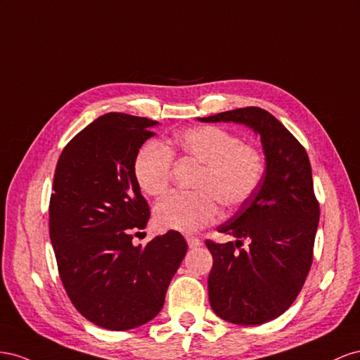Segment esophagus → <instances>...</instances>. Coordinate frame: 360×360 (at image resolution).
Masks as SVG:
<instances>
[{
  "instance_id": "obj_1",
  "label": "esophagus",
  "mask_w": 360,
  "mask_h": 360,
  "mask_svg": "<svg viewBox=\"0 0 360 360\" xmlns=\"http://www.w3.org/2000/svg\"><path fill=\"white\" fill-rule=\"evenodd\" d=\"M186 240L188 243V248L190 249H196V248H199V245H200V240L196 238V237H190V235H187Z\"/></svg>"
}]
</instances>
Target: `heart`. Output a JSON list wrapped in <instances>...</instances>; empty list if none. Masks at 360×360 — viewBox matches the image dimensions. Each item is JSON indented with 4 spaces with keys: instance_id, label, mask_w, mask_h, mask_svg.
<instances>
[{
    "instance_id": "1",
    "label": "heart",
    "mask_w": 360,
    "mask_h": 360,
    "mask_svg": "<svg viewBox=\"0 0 360 360\" xmlns=\"http://www.w3.org/2000/svg\"><path fill=\"white\" fill-rule=\"evenodd\" d=\"M172 152L200 166L193 194L172 193L155 207L161 229L196 232L219 217V203L226 210L241 207L258 190L264 176L261 152L219 127H196L181 131L167 146L148 141L134 158V178L150 196L169 188Z\"/></svg>"
}]
</instances>
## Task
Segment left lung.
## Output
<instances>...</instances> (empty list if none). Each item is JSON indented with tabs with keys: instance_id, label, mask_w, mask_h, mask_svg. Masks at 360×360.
I'll use <instances>...</instances> for the list:
<instances>
[{
	"instance_id": "left-lung-1",
	"label": "left lung",
	"mask_w": 360,
	"mask_h": 360,
	"mask_svg": "<svg viewBox=\"0 0 360 360\" xmlns=\"http://www.w3.org/2000/svg\"><path fill=\"white\" fill-rule=\"evenodd\" d=\"M200 122H233L259 134L265 172L258 190L219 232L237 241H205L212 255L208 294L223 320L256 326L282 315L302 291L311 270L320 205L314 193L309 157L269 111L245 107ZM243 239L250 248L241 250Z\"/></svg>"
}]
</instances>
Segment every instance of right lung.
I'll list each match as a JSON object with an SVG mask.
<instances>
[{
	"mask_svg": "<svg viewBox=\"0 0 360 360\" xmlns=\"http://www.w3.org/2000/svg\"><path fill=\"white\" fill-rule=\"evenodd\" d=\"M157 125L107 112L68 143L54 173L49 238L60 279L77 311L108 330L158 315L188 248L176 231L132 244L150 217L132 167Z\"/></svg>",
	"mask_w": 360,
	"mask_h": 360,
	"instance_id": "add662e5",
	"label": "right lung"
}]
</instances>
